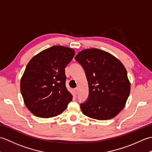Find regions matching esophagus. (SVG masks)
Returning <instances> with one entry per match:
<instances>
[{
    "label": "esophagus",
    "mask_w": 152,
    "mask_h": 152,
    "mask_svg": "<svg viewBox=\"0 0 152 152\" xmlns=\"http://www.w3.org/2000/svg\"><path fill=\"white\" fill-rule=\"evenodd\" d=\"M74 94L75 95H77V93H78V89L76 88L74 89Z\"/></svg>",
    "instance_id": "34e87169"
}]
</instances>
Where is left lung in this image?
Instances as JSON below:
<instances>
[{"label": "left lung", "mask_w": 152, "mask_h": 152, "mask_svg": "<svg viewBox=\"0 0 152 152\" xmlns=\"http://www.w3.org/2000/svg\"><path fill=\"white\" fill-rule=\"evenodd\" d=\"M75 59L84 69L89 86L88 101L80 104L83 114L98 120L115 117L124 108L131 91L124 64L96 48L81 51Z\"/></svg>", "instance_id": "8db88e82"}]
</instances>
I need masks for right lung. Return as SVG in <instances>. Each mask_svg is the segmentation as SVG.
<instances>
[{
  "instance_id": "add662e5",
  "label": "right lung",
  "mask_w": 152,
  "mask_h": 152,
  "mask_svg": "<svg viewBox=\"0 0 152 152\" xmlns=\"http://www.w3.org/2000/svg\"><path fill=\"white\" fill-rule=\"evenodd\" d=\"M75 54L72 48L53 46L42 51L28 63L20 82L28 110L40 118L61 114L72 100L66 85L65 67Z\"/></svg>"
}]
</instances>
